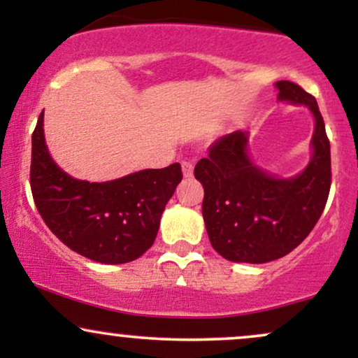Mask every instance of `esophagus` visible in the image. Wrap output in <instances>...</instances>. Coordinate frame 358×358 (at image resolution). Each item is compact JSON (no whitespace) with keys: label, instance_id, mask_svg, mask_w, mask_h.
<instances>
[{"label":"esophagus","instance_id":"1","mask_svg":"<svg viewBox=\"0 0 358 358\" xmlns=\"http://www.w3.org/2000/svg\"><path fill=\"white\" fill-rule=\"evenodd\" d=\"M182 171H183V176L185 178H190L193 175V165L190 162H182Z\"/></svg>","mask_w":358,"mask_h":358}]
</instances>
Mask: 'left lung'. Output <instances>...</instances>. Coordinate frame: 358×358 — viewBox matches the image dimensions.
<instances>
[{"mask_svg": "<svg viewBox=\"0 0 358 358\" xmlns=\"http://www.w3.org/2000/svg\"><path fill=\"white\" fill-rule=\"evenodd\" d=\"M276 87L279 101L306 106L315 116L313 156L303 173L282 180L257 168L244 131L217 139L195 165L208 239L234 262L262 264L289 254L313 231L330 193V141L316 99L294 82L279 80Z\"/></svg>", "mask_w": 358, "mask_h": 358, "instance_id": "1", "label": "left lung"}]
</instances>
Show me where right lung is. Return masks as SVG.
<instances>
[{
	"mask_svg": "<svg viewBox=\"0 0 358 358\" xmlns=\"http://www.w3.org/2000/svg\"><path fill=\"white\" fill-rule=\"evenodd\" d=\"M180 163L104 183L76 180L55 165L43 136V113L31 136L30 187L47 227L67 248L102 264L134 261L153 245L176 185Z\"/></svg>",
	"mask_w": 358,
	"mask_h": 358,
	"instance_id": "right-lung-1",
	"label": "right lung"
}]
</instances>
